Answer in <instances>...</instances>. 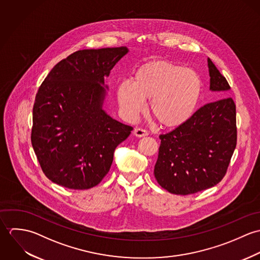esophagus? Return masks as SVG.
<instances>
[{
  "label": "esophagus",
  "mask_w": 260,
  "mask_h": 260,
  "mask_svg": "<svg viewBox=\"0 0 260 260\" xmlns=\"http://www.w3.org/2000/svg\"><path fill=\"white\" fill-rule=\"evenodd\" d=\"M134 135L136 137H144V136H147L148 135V132L144 129H141V128H135L134 129Z\"/></svg>",
  "instance_id": "34e87169"
}]
</instances>
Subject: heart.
<instances>
[{
	"instance_id": "1",
	"label": "heart",
	"mask_w": 260,
	"mask_h": 260,
	"mask_svg": "<svg viewBox=\"0 0 260 260\" xmlns=\"http://www.w3.org/2000/svg\"><path fill=\"white\" fill-rule=\"evenodd\" d=\"M202 92L195 71L168 62L152 61L140 66L133 80L117 86V100L123 116L134 120L149 101L152 117L165 128H175L192 116Z\"/></svg>"
}]
</instances>
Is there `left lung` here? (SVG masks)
I'll list each match as a JSON object with an SVG mask.
<instances>
[{"label": "left lung", "instance_id": "1", "mask_svg": "<svg viewBox=\"0 0 260 260\" xmlns=\"http://www.w3.org/2000/svg\"><path fill=\"white\" fill-rule=\"evenodd\" d=\"M207 63L209 89L219 92L217 99H222L204 105L185 123L159 136L154 176L173 194H193L218 184L236 147V108L227 97L230 86L209 58Z\"/></svg>", "mask_w": 260, "mask_h": 260}]
</instances>
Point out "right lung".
Returning <instances> with one entry per match:
<instances>
[{"label": "right lung", "mask_w": 260, "mask_h": 260, "mask_svg": "<svg viewBox=\"0 0 260 260\" xmlns=\"http://www.w3.org/2000/svg\"><path fill=\"white\" fill-rule=\"evenodd\" d=\"M126 47L77 51L60 61L38 90L31 141L45 175L84 190L109 172L116 147L133 128L103 110L113 67Z\"/></svg>", "instance_id": "add662e5"}]
</instances>
